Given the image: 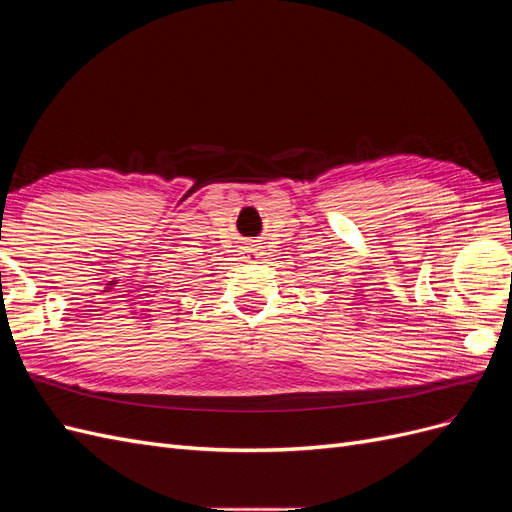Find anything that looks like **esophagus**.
I'll list each match as a JSON object with an SVG mask.
<instances>
[{"label":"esophagus","instance_id":"esophagus-1","mask_svg":"<svg viewBox=\"0 0 512 512\" xmlns=\"http://www.w3.org/2000/svg\"><path fill=\"white\" fill-rule=\"evenodd\" d=\"M245 258H258V250H256V247L254 245H250V247H247V250H245Z\"/></svg>","mask_w":512,"mask_h":512}]
</instances>
